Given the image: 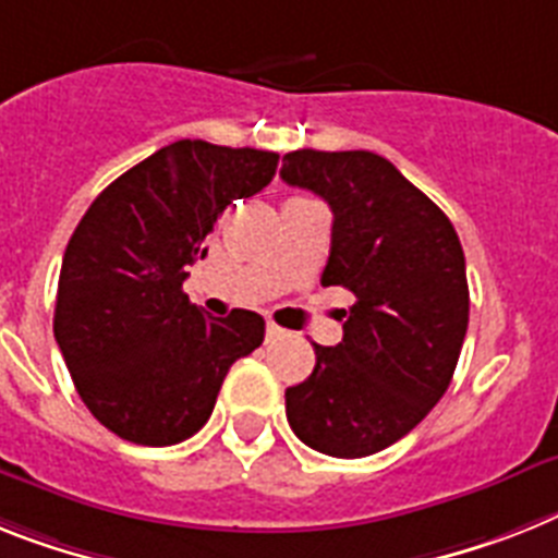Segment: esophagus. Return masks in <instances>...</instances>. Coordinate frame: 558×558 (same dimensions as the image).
Returning <instances> with one entry per match:
<instances>
[{
  "label": "esophagus",
  "mask_w": 558,
  "mask_h": 558,
  "mask_svg": "<svg viewBox=\"0 0 558 558\" xmlns=\"http://www.w3.org/2000/svg\"><path fill=\"white\" fill-rule=\"evenodd\" d=\"M283 335V329H280L278 323H266V337H269V340H275V337H280Z\"/></svg>",
  "instance_id": "34e87169"
}]
</instances>
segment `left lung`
Segmentation results:
<instances>
[{"instance_id": "1", "label": "left lung", "mask_w": 558, "mask_h": 558, "mask_svg": "<svg viewBox=\"0 0 558 558\" xmlns=\"http://www.w3.org/2000/svg\"><path fill=\"white\" fill-rule=\"evenodd\" d=\"M280 178L331 207L320 280L357 298L343 340L315 343V372L287 388V420L308 448L357 460L395 446L451 386L468 331L462 243L448 215L368 149H294Z\"/></svg>"}]
</instances>
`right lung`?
I'll return each mask as SVG.
<instances>
[{"label": "right lung", "mask_w": 558, "mask_h": 558, "mask_svg": "<svg viewBox=\"0 0 558 558\" xmlns=\"http://www.w3.org/2000/svg\"><path fill=\"white\" fill-rule=\"evenodd\" d=\"M278 153L184 138L119 175L64 250L53 335L78 397L135 446H175L204 428L229 366L264 343L257 312L207 317L186 266L232 201L252 198Z\"/></svg>", "instance_id": "obj_1"}]
</instances>
